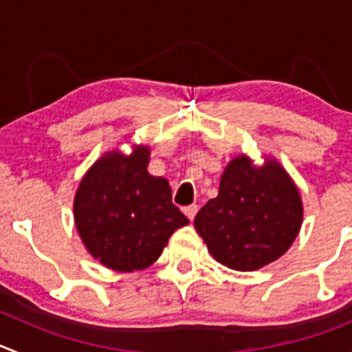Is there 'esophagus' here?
<instances>
[{
  "instance_id": "34e87169",
  "label": "esophagus",
  "mask_w": 352,
  "mask_h": 352,
  "mask_svg": "<svg viewBox=\"0 0 352 352\" xmlns=\"http://www.w3.org/2000/svg\"><path fill=\"white\" fill-rule=\"evenodd\" d=\"M184 213H186V217L189 218L190 221H192L194 217H196V213H197V206H196V204H190V206H186V208H184Z\"/></svg>"
}]
</instances>
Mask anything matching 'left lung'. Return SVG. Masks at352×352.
I'll use <instances>...</instances> for the list:
<instances>
[{
	"label": "left lung",
	"instance_id": "1",
	"mask_svg": "<svg viewBox=\"0 0 352 352\" xmlns=\"http://www.w3.org/2000/svg\"><path fill=\"white\" fill-rule=\"evenodd\" d=\"M302 223L298 186L275 158L256 166L239 155L225 166L218 196L194 218L208 251L223 267L252 272L287 252Z\"/></svg>",
	"mask_w": 352,
	"mask_h": 352
}]
</instances>
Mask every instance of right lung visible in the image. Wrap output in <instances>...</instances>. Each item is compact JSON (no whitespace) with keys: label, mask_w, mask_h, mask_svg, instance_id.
I'll list each match as a JSON object with an SVG mask.
<instances>
[{"label":"right lung","mask_w":352,"mask_h":352,"mask_svg":"<svg viewBox=\"0 0 352 352\" xmlns=\"http://www.w3.org/2000/svg\"><path fill=\"white\" fill-rule=\"evenodd\" d=\"M149 146L104 153L74 197L75 228L94 259L115 272L151 267L177 228L189 223L172 203L168 180L148 172Z\"/></svg>","instance_id":"obj_1"}]
</instances>
